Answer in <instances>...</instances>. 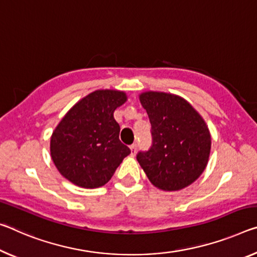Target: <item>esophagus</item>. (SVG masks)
<instances>
[{
    "label": "esophagus",
    "instance_id": "34e87169",
    "mask_svg": "<svg viewBox=\"0 0 257 257\" xmlns=\"http://www.w3.org/2000/svg\"><path fill=\"white\" fill-rule=\"evenodd\" d=\"M130 150H132V156H135L136 151H137V144L130 145Z\"/></svg>",
    "mask_w": 257,
    "mask_h": 257
}]
</instances>
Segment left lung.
I'll return each mask as SVG.
<instances>
[{
  "label": "left lung",
  "mask_w": 257,
  "mask_h": 257,
  "mask_svg": "<svg viewBox=\"0 0 257 257\" xmlns=\"http://www.w3.org/2000/svg\"><path fill=\"white\" fill-rule=\"evenodd\" d=\"M151 122L152 145L137 153V161L154 186L164 191L184 189L200 176L208 162V127L182 97L166 92L140 96Z\"/></svg>",
  "instance_id": "8db88e82"
}]
</instances>
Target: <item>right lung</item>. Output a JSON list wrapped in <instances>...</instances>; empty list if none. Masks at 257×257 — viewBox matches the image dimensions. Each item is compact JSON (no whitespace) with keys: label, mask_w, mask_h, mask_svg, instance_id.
Here are the masks:
<instances>
[{"label":"right lung","mask_w":257,"mask_h":257,"mask_svg":"<svg viewBox=\"0 0 257 257\" xmlns=\"http://www.w3.org/2000/svg\"><path fill=\"white\" fill-rule=\"evenodd\" d=\"M127 100L124 92L97 90L76 103L51 136V158L58 172L77 186H103L111 180L130 149L119 140L116 107Z\"/></svg>","instance_id":"right-lung-1"}]
</instances>
